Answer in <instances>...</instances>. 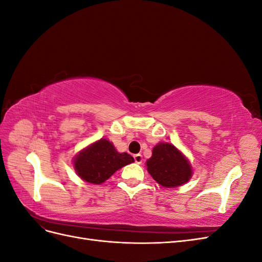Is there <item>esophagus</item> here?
Returning a JSON list of instances; mask_svg holds the SVG:
<instances>
[{
    "mask_svg": "<svg viewBox=\"0 0 262 262\" xmlns=\"http://www.w3.org/2000/svg\"><path fill=\"white\" fill-rule=\"evenodd\" d=\"M133 158H134V162H136L137 164H141L142 161H143V157H142L141 154H136L133 155Z\"/></svg>",
    "mask_w": 262,
    "mask_h": 262,
    "instance_id": "obj_1",
    "label": "esophagus"
}]
</instances>
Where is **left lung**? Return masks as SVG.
Masks as SVG:
<instances>
[{
	"mask_svg": "<svg viewBox=\"0 0 262 262\" xmlns=\"http://www.w3.org/2000/svg\"><path fill=\"white\" fill-rule=\"evenodd\" d=\"M146 166L153 179L166 188L186 184L192 173L187 158L169 143L157 144Z\"/></svg>",
	"mask_w": 262,
	"mask_h": 262,
	"instance_id": "8db88e82",
	"label": "left lung"
}]
</instances>
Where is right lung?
<instances>
[{
  "label": "right lung",
  "instance_id": "add662e5",
  "mask_svg": "<svg viewBox=\"0 0 262 262\" xmlns=\"http://www.w3.org/2000/svg\"><path fill=\"white\" fill-rule=\"evenodd\" d=\"M132 162L131 155L117 152L112 142L101 139L76 156L74 168L83 180L98 185Z\"/></svg>",
  "mask_w": 262,
  "mask_h": 262
}]
</instances>
